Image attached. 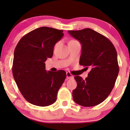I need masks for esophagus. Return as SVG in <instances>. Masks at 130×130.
<instances>
[{
  "label": "esophagus",
  "instance_id": "34e87169",
  "mask_svg": "<svg viewBox=\"0 0 130 130\" xmlns=\"http://www.w3.org/2000/svg\"><path fill=\"white\" fill-rule=\"evenodd\" d=\"M73 76L72 75L70 72H67V79H70L73 78Z\"/></svg>",
  "mask_w": 130,
  "mask_h": 130
}]
</instances>
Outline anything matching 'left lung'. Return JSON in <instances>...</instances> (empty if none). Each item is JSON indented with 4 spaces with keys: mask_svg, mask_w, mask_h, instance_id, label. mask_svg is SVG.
<instances>
[{
    "mask_svg": "<svg viewBox=\"0 0 130 130\" xmlns=\"http://www.w3.org/2000/svg\"><path fill=\"white\" fill-rule=\"evenodd\" d=\"M68 33L81 43L79 64L91 68L85 80L74 76L77 87L73 90V100L84 107L98 105L114 87L119 71L117 51L108 38L89 28Z\"/></svg>",
    "mask_w": 130,
    "mask_h": 130,
    "instance_id": "left-lung-1",
    "label": "left lung"
}]
</instances>
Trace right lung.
Masks as SVG:
<instances>
[{
    "mask_svg": "<svg viewBox=\"0 0 130 130\" xmlns=\"http://www.w3.org/2000/svg\"><path fill=\"white\" fill-rule=\"evenodd\" d=\"M63 30L41 27L22 37L14 52L12 71L19 91L30 103L47 106L54 103L66 72L46 71L45 63L51 58Z\"/></svg>",
    "mask_w": 130,
    "mask_h": 130,
    "instance_id": "1",
    "label": "right lung"
}]
</instances>
